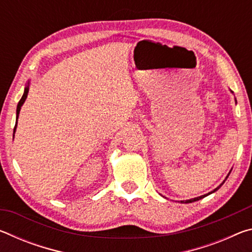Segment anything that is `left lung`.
<instances>
[{"mask_svg":"<svg viewBox=\"0 0 252 252\" xmlns=\"http://www.w3.org/2000/svg\"><path fill=\"white\" fill-rule=\"evenodd\" d=\"M229 177V176H228ZM227 177V178H228ZM227 178H225V180H227ZM224 180V181H225ZM224 181L222 182V183H221V185L218 187V188H216V189L215 190H213V191H211V192H209V193H207V194H204V195H201V197H198V198H193V199H190V200H186V201H181L182 203H190V202H193V201H198V200H200V199H202V198H204V197H207V195H209V194H211L212 192H215V191H217V190H218L219 189V188L221 187V186H222L223 185V183H224Z\"/></svg>","mask_w":252,"mask_h":252,"instance_id":"8db88e82","label":"left lung"}]
</instances>
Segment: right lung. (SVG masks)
<instances>
[{
	"label": "right lung",
	"instance_id": "obj_1",
	"mask_svg": "<svg viewBox=\"0 0 252 252\" xmlns=\"http://www.w3.org/2000/svg\"><path fill=\"white\" fill-rule=\"evenodd\" d=\"M28 93H29V87H27V88H25V90H24V93H23V95H22V97H21V100L19 101L18 108H16V121H18V119H19V113H20L21 106H22V104L24 103V101H25V99H27V96H28ZM15 129H16V125H15V126H14V131H13V136H14V132H15Z\"/></svg>",
	"mask_w": 252,
	"mask_h": 252
}]
</instances>
